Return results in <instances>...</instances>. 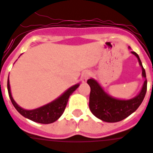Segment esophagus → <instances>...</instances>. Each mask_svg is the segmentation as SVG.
<instances>
[{
	"mask_svg": "<svg viewBox=\"0 0 153 153\" xmlns=\"http://www.w3.org/2000/svg\"><path fill=\"white\" fill-rule=\"evenodd\" d=\"M89 76H90V74L88 71H85L82 74V80L83 82H86L88 79H89Z\"/></svg>",
	"mask_w": 153,
	"mask_h": 153,
	"instance_id": "obj_1",
	"label": "esophagus"
}]
</instances>
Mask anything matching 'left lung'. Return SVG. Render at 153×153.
<instances>
[{
  "label": "left lung",
  "instance_id": "left-lung-1",
  "mask_svg": "<svg viewBox=\"0 0 153 153\" xmlns=\"http://www.w3.org/2000/svg\"><path fill=\"white\" fill-rule=\"evenodd\" d=\"M137 57L142 70V77L145 82L141 91L134 97L129 100H121L110 96L104 90L97 81L94 79H88L87 83L90 86L89 109L97 118L107 123H116L126 119L134 112L143 101L146 90L147 80L146 74L139 56L135 52H131Z\"/></svg>",
  "mask_w": 153,
  "mask_h": 153
}]
</instances>
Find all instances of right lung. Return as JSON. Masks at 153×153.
Wrapping results in <instances>:
<instances>
[{
    "label": "right lung",
    "mask_w": 153,
    "mask_h": 153,
    "mask_svg": "<svg viewBox=\"0 0 153 153\" xmlns=\"http://www.w3.org/2000/svg\"><path fill=\"white\" fill-rule=\"evenodd\" d=\"M79 83L72 85L71 87L68 89L64 94L60 95L56 100H53L52 102L48 103L47 105L38 108L33 109V110H26V109L21 108L19 105L16 104L11 94V89H10L9 79H8V95L11 99L13 106L21 115L27 118L28 120H30L33 122L42 124H48L54 123L56 121L62 114L64 113L65 108L68 104L69 97L73 94V92L79 86Z\"/></svg>",
    "instance_id": "right-lung-1"
}]
</instances>
